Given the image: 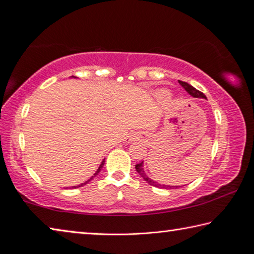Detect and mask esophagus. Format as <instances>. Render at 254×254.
<instances>
[{"instance_id":"1","label":"esophagus","mask_w":254,"mask_h":254,"mask_svg":"<svg viewBox=\"0 0 254 254\" xmlns=\"http://www.w3.org/2000/svg\"><path fill=\"white\" fill-rule=\"evenodd\" d=\"M130 141H131V139H128V140H127V142H130Z\"/></svg>"}]
</instances>
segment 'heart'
Returning <instances> with one entry per match:
<instances>
[{"label":"heart","instance_id":"b5f03b06","mask_svg":"<svg viewBox=\"0 0 254 254\" xmlns=\"http://www.w3.org/2000/svg\"><path fill=\"white\" fill-rule=\"evenodd\" d=\"M170 95V92L167 91V89H159L157 92V96L160 97V98H165V97H168Z\"/></svg>","mask_w":254,"mask_h":254}]
</instances>
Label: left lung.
I'll use <instances>...</instances> for the list:
<instances>
[{"mask_svg": "<svg viewBox=\"0 0 254 254\" xmlns=\"http://www.w3.org/2000/svg\"><path fill=\"white\" fill-rule=\"evenodd\" d=\"M178 83L182 85V87L190 96L195 97V98H205V100H206V96L204 95V94L201 93V92H199L198 89H196L195 87H192L191 85H189L188 83H185V81H182V80H178ZM135 169L137 171V174H139L141 177H142L145 180V182H147L149 185H152V186H154V187L165 188V189H174V188H177L178 187V186H169V185H161V184H158L157 182H154V180H152L147 174H145L144 168H143V161L140 162V163H136Z\"/></svg>", "mask_w": 254, "mask_h": 254, "instance_id": "left-lung-1", "label": "left lung"}]
</instances>
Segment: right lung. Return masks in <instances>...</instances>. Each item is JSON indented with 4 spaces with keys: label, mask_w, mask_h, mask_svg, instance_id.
Wrapping results in <instances>:
<instances>
[{
    "label": "right lung",
    "mask_w": 254,
    "mask_h": 254,
    "mask_svg": "<svg viewBox=\"0 0 254 254\" xmlns=\"http://www.w3.org/2000/svg\"><path fill=\"white\" fill-rule=\"evenodd\" d=\"M72 77V78H75V77L74 76H71ZM104 163H105V159H104V160H103L102 161V163H101V165H100V167H98V169L96 170V173L95 174H94V176H92V177L91 178H89L88 180H86V182L85 183H83V184H80V185H77V186H72L71 188H78V187H81V186H84V185H86V184H87V183H89V182H91V180L94 178V177H95V176H97L98 174H100V171L102 170V168H103V166H104Z\"/></svg>",
    "instance_id": "right-lung-1"
}]
</instances>
